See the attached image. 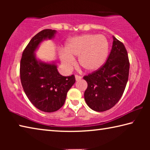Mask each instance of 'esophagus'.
I'll use <instances>...</instances> for the list:
<instances>
[{"instance_id": "34e87169", "label": "esophagus", "mask_w": 150, "mask_h": 150, "mask_svg": "<svg viewBox=\"0 0 150 150\" xmlns=\"http://www.w3.org/2000/svg\"><path fill=\"white\" fill-rule=\"evenodd\" d=\"M82 77H81V76H79V75H75V80L76 81H79V80H81Z\"/></svg>"}]
</instances>
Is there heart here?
Returning <instances> with one entry per match:
<instances>
[{
  "instance_id": "b5f03b06",
  "label": "heart",
  "mask_w": 150,
  "mask_h": 150,
  "mask_svg": "<svg viewBox=\"0 0 150 150\" xmlns=\"http://www.w3.org/2000/svg\"><path fill=\"white\" fill-rule=\"evenodd\" d=\"M108 51L109 43L104 35L83 34L68 39L59 57L66 70L72 69L75 65L74 57L78 56L81 67L86 71L94 72L105 64Z\"/></svg>"
}]
</instances>
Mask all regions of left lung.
Listing matches in <instances>:
<instances>
[{
    "instance_id": "left-lung-1",
    "label": "left lung",
    "mask_w": 150,
    "mask_h": 150,
    "mask_svg": "<svg viewBox=\"0 0 150 150\" xmlns=\"http://www.w3.org/2000/svg\"><path fill=\"white\" fill-rule=\"evenodd\" d=\"M130 63L122 43L113 36L112 47L108 59L99 70L85 76L88 87L84 93L87 105L96 112L113 107L125 89Z\"/></svg>"
}]
</instances>
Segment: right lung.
I'll return each instance as SVG.
<instances>
[{
    "instance_id": "1",
    "label": "right lung",
    "mask_w": 150,
    "mask_h": 150,
    "mask_svg": "<svg viewBox=\"0 0 150 150\" xmlns=\"http://www.w3.org/2000/svg\"><path fill=\"white\" fill-rule=\"evenodd\" d=\"M56 33L50 29L38 33L25 48L20 61V79L25 94L35 107L45 112L59 110L75 83L73 75L65 77L60 74L54 61L44 62L35 54L40 45L54 38Z\"/></svg>"
}]
</instances>
